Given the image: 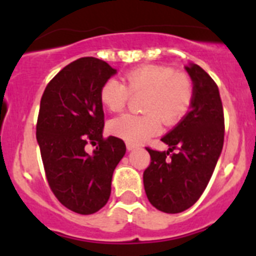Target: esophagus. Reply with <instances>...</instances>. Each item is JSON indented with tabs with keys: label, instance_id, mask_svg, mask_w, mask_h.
<instances>
[{
	"label": "esophagus",
	"instance_id": "1",
	"mask_svg": "<svg viewBox=\"0 0 256 256\" xmlns=\"http://www.w3.org/2000/svg\"><path fill=\"white\" fill-rule=\"evenodd\" d=\"M126 150H128V151L133 150V148H136V144H130V142H126Z\"/></svg>",
	"mask_w": 256,
	"mask_h": 256
}]
</instances>
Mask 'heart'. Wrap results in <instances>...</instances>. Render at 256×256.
Wrapping results in <instances>:
<instances>
[{
	"label": "heart",
	"instance_id": "b5f03b06",
	"mask_svg": "<svg viewBox=\"0 0 256 256\" xmlns=\"http://www.w3.org/2000/svg\"><path fill=\"white\" fill-rule=\"evenodd\" d=\"M126 83L108 79L100 90V100L110 112H122L130 94H146L144 115H122L108 123L110 134L137 144L158 134L162 122L166 126L186 116L194 101V83L188 74L162 65H144L126 72Z\"/></svg>",
	"mask_w": 256,
	"mask_h": 256
}]
</instances>
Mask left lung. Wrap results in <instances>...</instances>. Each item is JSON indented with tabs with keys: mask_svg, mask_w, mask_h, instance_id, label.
<instances>
[{
	"mask_svg": "<svg viewBox=\"0 0 256 256\" xmlns=\"http://www.w3.org/2000/svg\"><path fill=\"white\" fill-rule=\"evenodd\" d=\"M186 70L195 90L191 112L162 138L169 151L146 148L151 162L144 172V192L152 206L169 214L184 212L200 198L224 142L218 86L198 65L191 64ZM174 150L178 151L173 153Z\"/></svg>",
	"mask_w": 256,
	"mask_h": 256,
	"instance_id": "1",
	"label": "left lung"
}]
</instances>
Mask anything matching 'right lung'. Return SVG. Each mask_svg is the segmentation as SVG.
<instances>
[{
    "label": "right lung",
    "instance_id": "add662e5",
    "mask_svg": "<svg viewBox=\"0 0 256 256\" xmlns=\"http://www.w3.org/2000/svg\"><path fill=\"white\" fill-rule=\"evenodd\" d=\"M115 73L104 60L80 58L50 80L40 98L36 134L47 182L61 204L83 216L105 206L126 154L123 140L102 136L100 90ZM88 143L96 144L92 154Z\"/></svg>",
    "mask_w": 256,
    "mask_h": 256
}]
</instances>
